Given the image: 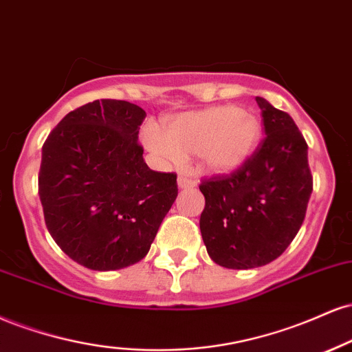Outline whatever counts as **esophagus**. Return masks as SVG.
Here are the masks:
<instances>
[{"label":"esophagus","instance_id":"34e87169","mask_svg":"<svg viewBox=\"0 0 352 352\" xmlns=\"http://www.w3.org/2000/svg\"><path fill=\"white\" fill-rule=\"evenodd\" d=\"M177 186H179L181 189H188V188H194V186H196V183H194L191 177L181 175L179 177H177Z\"/></svg>","mask_w":352,"mask_h":352}]
</instances>
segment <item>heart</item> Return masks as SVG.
Segmentation results:
<instances>
[{
    "label": "heart",
    "mask_w": 352,
    "mask_h": 352,
    "mask_svg": "<svg viewBox=\"0 0 352 352\" xmlns=\"http://www.w3.org/2000/svg\"><path fill=\"white\" fill-rule=\"evenodd\" d=\"M260 123L239 107H212L176 117L168 135L155 123L142 131L144 146L166 166H179L184 156H197L209 173H230L241 168L257 148Z\"/></svg>",
    "instance_id": "obj_1"
}]
</instances>
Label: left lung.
<instances>
[{
  "instance_id": "obj_1",
  "label": "left lung",
  "mask_w": 352,
  "mask_h": 352,
  "mask_svg": "<svg viewBox=\"0 0 352 352\" xmlns=\"http://www.w3.org/2000/svg\"><path fill=\"white\" fill-rule=\"evenodd\" d=\"M265 138L230 175L199 186L201 234L217 265L247 270L274 262L298 234L313 191L308 144L287 111L255 98Z\"/></svg>"
}]
</instances>
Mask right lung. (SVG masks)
<instances>
[{
	"label": "right lung",
	"instance_id": "obj_1",
	"mask_svg": "<svg viewBox=\"0 0 352 352\" xmlns=\"http://www.w3.org/2000/svg\"><path fill=\"white\" fill-rule=\"evenodd\" d=\"M144 110L95 100L69 111L43 144L39 197L49 234L90 270L140 262L177 196L175 173H158L138 143Z\"/></svg>",
	"mask_w": 352,
	"mask_h": 352
}]
</instances>
